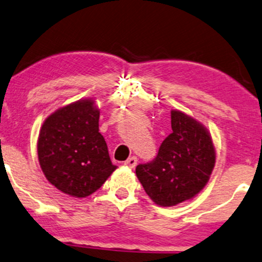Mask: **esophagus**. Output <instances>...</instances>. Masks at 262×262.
I'll list each match as a JSON object with an SVG mask.
<instances>
[{
    "label": "esophagus",
    "instance_id": "1",
    "mask_svg": "<svg viewBox=\"0 0 262 262\" xmlns=\"http://www.w3.org/2000/svg\"><path fill=\"white\" fill-rule=\"evenodd\" d=\"M136 164H137V158L135 156L130 157V158L125 162V165H127V167H130V168H135L136 167Z\"/></svg>",
    "mask_w": 262,
    "mask_h": 262
}]
</instances>
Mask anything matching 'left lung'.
Here are the masks:
<instances>
[{"mask_svg":"<svg viewBox=\"0 0 262 262\" xmlns=\"http://www.w3.org/2000/svg\"><path fill=\"white\" fill-rule=\"evenodd\" d=\"M171 130L156 158L136 167L144 191L164 207L198 195L210 179L216 162L213 142L204 125L173 110Z\"/></svg>","mask_w":262,"mask_h":262,"instance_id":"left-lung-1","label":"left lung"}]
</instances>
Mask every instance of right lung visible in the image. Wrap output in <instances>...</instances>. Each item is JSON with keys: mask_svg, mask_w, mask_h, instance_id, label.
Segmentation results:
<instances>
[{"mask_svg": "<svg viewBox=\"0 0 262 262\" xmlns=\"http://www.w3.org/2000/svg\"><path fill=\"white\" fill-rule=\"evenodd\" d=\"M38 157L49 183L73 198L92 195L116 169L99 132V110L92 99L61 107L45 120Z\"/></svg>", "mask_w": 262, "mask_h": 262, "instance_id": "right-lung-1", "label": "right lung"}]
</instances>
